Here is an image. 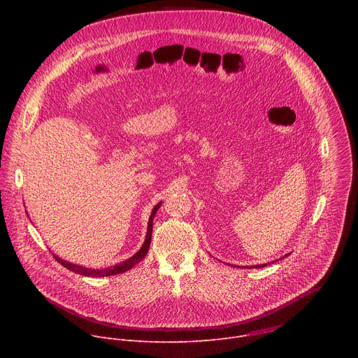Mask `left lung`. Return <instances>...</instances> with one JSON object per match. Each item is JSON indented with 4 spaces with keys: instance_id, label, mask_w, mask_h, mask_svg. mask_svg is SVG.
<instances>
[{
    "instance_id": "1",
    "label": "left lung",
    "mask_w": 358,
    "mask_h": 358,
    "mask_svg": "<svg viewBox=\"0 0 358 358\" xmlns=\"http://www.w3.org/2000/svg\"><path fill=\"white\" fill-rule=\"evenodd\" d=\"M288 255H289V254H288ZM288 255L282 256V257H287ZM282 257H281V259H282ZM278 260H280V259H278ZM268 264H270V263H268ZM264 266H267V264H266V263H264V264H256V266H254V267L257 268V267H264ZM250 267H252V266H250Z\"/></svg>"
}]
</instances>
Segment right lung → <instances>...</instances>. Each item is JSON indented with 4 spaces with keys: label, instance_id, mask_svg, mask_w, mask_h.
Masks as SVG:
<instances>
[{
    "label": "right lung",
    "instance_id": "add662e5",
    "mask_svg": "<svg viewBox=\"0 0 358 358\" xmlns=\"http://www.w3.org/2000/svg\"><path fill=\"white\" fill-rule=\"evenodd\" d=\"M161 206V203L155 205L152 210V215L149 217V224H148V233H146V238H145V243L142 245V248L135 254L134 256H131L129 259L113 266V267H107V268H101V270H95V268H88V267H84V266H80V264H74V263H70L67 260H63L60 259L59 256L53 255V257L62 264L66 268L77 273V274H81V275H87V277H108V275H114V274H121V273H125L128 271L129 268H132L135 264H138L145 256L148 255L149 252V248H150V241H152V231H153V219L158 210V208Z\"/></svg>",
    "mask_w": 358,
    "mask_h": 358
}]
</instances>
